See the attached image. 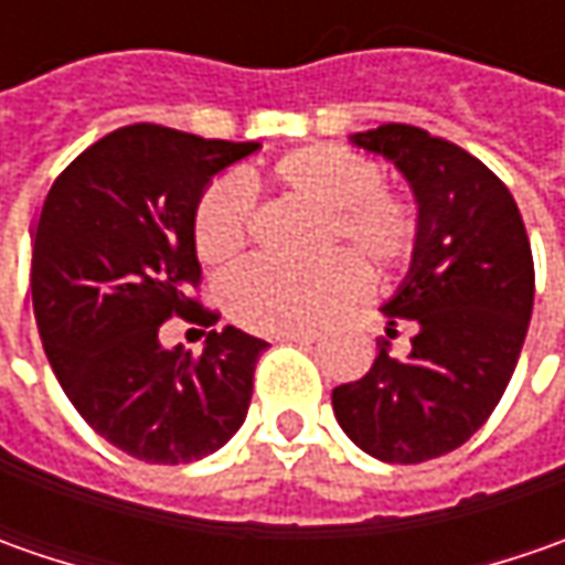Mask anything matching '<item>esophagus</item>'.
I'll use <instances>...</instances> for the list:
<instances>
[{"mask_svg":"<svg viewBox=\"0 0 565 565\" xmlns=\"http://www.w3.org/2000/svg\"><path fill=\"white\" fill-rule=\"evenodd\" d=\"M279 342H301V345H308V342H315L317 333H282V337H276Z\"/></svg>","mask_w":565,"mask_h":565,"instance_id":"obj_1","label":"esophagus"}]
</instances>
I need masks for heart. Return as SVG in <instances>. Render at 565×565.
<instances>
[{
	"label": "heart",
	"instance_id": "heart-1",
	"mask_svg": "<svg viewBox=\"0 0 565 565\" xmlns=\"http://www.w3.org/2000/svg\"><path fill=\"white\" fill-rule=\"evenodd\" d=\"M273 191L317 213L311 250L330 253L308 270L248 264L223 282L228 317L254 333H311L361 292L359 264L374 276L405 270L422 248V210L383 185L380 166L337 143L298 147L276 160ZM250 216L242 188L210 182L191 213V245L204 264H232L248 248Z\"/></svg>",
	"mask_w": 565,
	"mask_h": 565
}]
</instances>
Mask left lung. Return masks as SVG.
Segmentation results:
<instances>
[{
	"mask_svg": "<svg viewBox=\"0 0 565 565\" xmlns=\"http://www.w3.org/2000/svg\"><path fill=\"white\" fill-rule=\"evenodd\" d=\"M352 141L399 166L424 235L383 305L390 337L415 330L412 352L396 359L380 339L371 371L333 390V412L367 456L418 466L459 449L507 393L532 320V245L510 188L459 143L402 121Z\"/></svg>",
	"mask_w": 565,
	"mask_h": 565,
	"instance_id": "obj_1",
	"label": "left lung"
}]
</instances>
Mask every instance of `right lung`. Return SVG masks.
Masks as SVG:
<instances>
[{
    "label": "right lung",
    "instance_id": "1",
    "mask_svg": "<svg viewBox=\"0 0 565 565\" xmlns=\"http://www.w3.org/2000/svg\"><path fill=\"white\" fill-rule=\"evenodd\" d=\"M257 147L125 125L65 166L40 210L31 295L46 359L77 415L150 466L204 459L248 415L267 342L223 327L191 355L163 349L160 327L220 320L194 295L191 213L206 182Z\"/></svg>",
    "mask_w": 565,
    "mask_h": 565
}]
</instances>
